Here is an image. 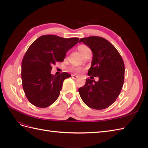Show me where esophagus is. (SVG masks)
Masks as SVG:
<instances>
[{
    "mask_svg": "<svg viewBox=\"0 0 148 148\" xmlns=\"http://www.w3.org/2000/svg\"><path fill=\"white\" fill-rule=\"evenodd\" d=\"M71 77H72V78H73V79H77V78H79V77H78V76H77V75H71Z\"/></svg>",
    "mask_w": 148,
    "mask_h": 148,
    "instance_id": "1",
    "label": "esophagus"
}]
</instances>
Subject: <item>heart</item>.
Segmentation results:
<instances>
[{
	"label": "heart",
	"mask_w": 148,
	"mask_h": 148,
	"mask_svg": "<svg viewBox=\"0 0 148 148\" xmlns=\"http://www.w3.org/2000/svg\"><path fill=\"white\" fill-rule=\"evenodd\" d=\"M78 50H79V52L81 53L82 55H83L84 53H85L88 51H91L90 49H89L88 46H84V45L79 46L78 47ZM70 70L71 71H72V72L74 73H79L82 72V69L81 68V67L78 66H73L71 67Z\"/></svg>",
	"instance_id": "heart-1"
}]
</instances>
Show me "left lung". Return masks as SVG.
Here are the masks:
<instances>
[{"label": "left lung", "instance_id": "obj_1", "mask_svg": "<svg viewBox=\"0 0 148 148\" xmlns=\"http://www.w3.org/2000/svg\"><path fill=\"white\" fill-rule=\"evenodd\" d=\"M83 42L91 49L92 60L88 74L91 79L79 88L78 91L83 101L89 107L102 110L115 101L122 90L125 77V65L116 48L106 39L99 36L83 38ZM99 81L92 80L93 77Z\"/></svg>", "mask_w": 148, "mask_h": 148}]
</instances>
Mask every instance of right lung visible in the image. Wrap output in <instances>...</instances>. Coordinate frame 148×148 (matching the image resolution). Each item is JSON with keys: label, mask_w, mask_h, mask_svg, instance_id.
<instances>
[{"label": "right lung", "mask_w": 148, "mask_h": 148, "mask_svg": "<svg viewBox=\"0 0 148 148\" xmlns=\"http://www.w3.org/2000/svg\"><path fill=\"white\" fill-rule=\"evenodd\" d=\"M78 41V38L43 35L29 47L22 60L21 80L25 95L33 105L46 108L57 100L64 79L71 75H51L52 65L63 61L66 52Z\"/></svg>", "instance_id": "1"}]
</instances>
